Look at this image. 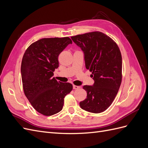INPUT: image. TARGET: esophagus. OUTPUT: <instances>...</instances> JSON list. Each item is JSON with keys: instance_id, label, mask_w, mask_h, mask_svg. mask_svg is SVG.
<instances>
[{"instance_id": "1", "label": "esophagus", "mask_w": 148, "mask_h": 148, "mask_svg": "<svg viewBox=\"0 0 148 148\" xmlns=\"http://www.w3.org/2000/svg\"><path fill=\"white\" fill-rule=\"evenodd\" d=\"M73 88L74 89H78L80 88V86H77V85H73Z\"/></svg>"}]
</instances>
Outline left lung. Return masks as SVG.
<instances>
[{"label": "left lung", "instance_id": "1", "mask_svg": "<svg viewBox=\"0 0 148 148\" xmlns=\"http://www.w3.org/2000/svg\"><path fill=\"white\" fill-rule=\"evenodd\" d=\"M84 53L86 68L92 72L95 83L83 86L87 98L79 102L81 108L98 114L105 111L114 101L122 78V59L114 40L100 31L71 37Z\"/></svg>", "mask_w": 148, "mask_h": 148}]
</instances>
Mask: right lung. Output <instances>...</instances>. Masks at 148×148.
Wrapping results in <instances>:
<instances>
[{"label": "right lung", "instance_id": "obj_1", "mask_svg": "<svg viewBox=\"0 0 148 148\" xmlns=\"http://www.w3.org/2000/svg\"><path fill=\"white\" fill-rule=\"evenodd\" d=\"M71 43L69 37L42 38L31 44L22 59L24 93L34 109L44 115L62 110L65 96L73 89L71 83L58 82L52 77L59 67V54Z\"/></svg>", "mask_w": 148, "mask_h": 148}]
</instances>
